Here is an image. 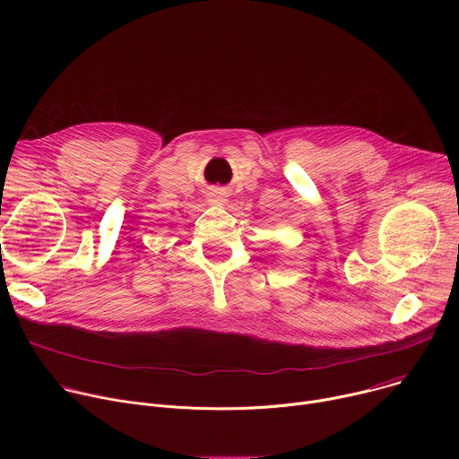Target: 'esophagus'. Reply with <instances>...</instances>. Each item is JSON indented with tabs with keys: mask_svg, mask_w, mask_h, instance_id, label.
I'll list each match as a JSON object with an SVG mask.
<instances>
[{
	"mask_svg": "<svg viewBox=\"0 0 459 459\" xmlns=\"http://www.w3.org/2000/svg\"><path fill=\"white\" fill-rule=\"evenodd\" d=\"M207 200L212 205H225L229 200V192H227V188H221V186L211 188L207 194Z\"/></svg>",
	"mask_w": 459,
	"mask_h": 459,
	"instance_id": "esophagus-1",
	"label": "esophagus"
}]
</instances>
